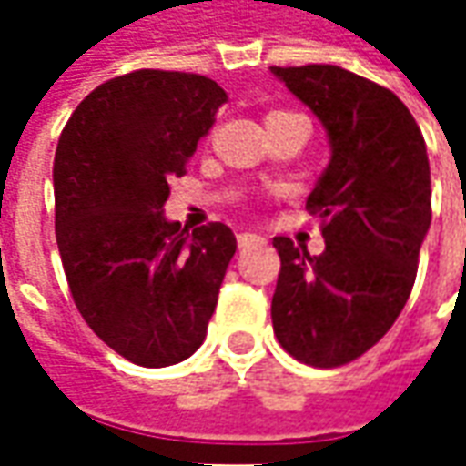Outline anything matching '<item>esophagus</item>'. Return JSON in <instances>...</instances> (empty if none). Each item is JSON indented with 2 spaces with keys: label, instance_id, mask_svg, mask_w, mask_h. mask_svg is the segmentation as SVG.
<instances>
[{
  "label": "esophagus",
  "instance_id": "1",
  "mask_svg": "<svg viewBox=\"0 0 466 466\" xmlns=\"http://www.w3.org/2000/svg\"><path fill=\"white\" fill-rule=\"evenodd\" d=\"M267 241L264 236L259 233H241L238 236V248H251V246H261V243Z\"/></svg>",
  "mask_w": 466,
  "mask_h": 466
}]
</instances>
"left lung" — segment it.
Masks as SVG:
<instances>
[{
    "mask_svg": "<svg viewBox=\"0 0 466 466\" xmlns=\"http://www.w3.org/2000/svg\"><path fill=\"white\" fill-rule=\"evenodd\" d=\"M324 127L329 166L306 209L324 218V251L275 236L272 327L316 368L345 366L402 313L431 228V166L412 114L391 90L334 64L269 66Z\"/></svg>",
    "mask_w": 466,
    "mask_h": 466,
    "instance_id": "8db88e82",
    "label": "left lung"
}]
</instances>
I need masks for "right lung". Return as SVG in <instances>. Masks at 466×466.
<instances>
[{"mask_svg":"<svg viewBox=\"0 0 466 466\" xmlns=\"http://www.w3.org/2000/svg\"><path fill=\"white\" fill-rule=\"evenodd\" d=\"M225 98L202 75L139 69L98 85L56 145V243L75 306L137 366L199 350L236 254L228 225L188 233L163 212Z\"/></svg>","mask_w":466,"mask_h":466,"instance_id":"1","label":"right lung"}]
</instances>
